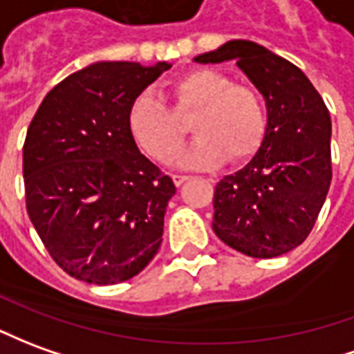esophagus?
<instances>
[{
	"instance_id": "1",
	"label": "esophagus",
	"mask_w": 354,
	"mask_h": 354,
	"mask_svg": "<svg viewBox=\"0 0 354 354\" xmlns=\"http://www.w3.org/2000/svg\"><path fill=\"white\" fill-rule=\"evenodd\" d=\"M189 180V176H184V174H172V182L176 185H182L184 182H187Z\"/></svg>"
}]
</instances>
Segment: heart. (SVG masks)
I'll return each mask as SVG.
<instances>
[{
    "label": "heart",
    "mask_w": 354,
    "mask_h": 354,
    "mask_svg": "<svg viewBox=\"0 0 354 354\" xmlns=\"http://www.w3.org/2000/svg\"><path fill=\"white\" fill-rule=\"evenodd\" d=\"M167 103L143 91L128 111V130L151 159L165 162L184 140V122L197 136L172 160L184 169L216 167L224 159L243 162L259 151L266 132V111L259 91L232 84L230 76L212 68L180 74L167 86Z\"/></svg>",
    "instance_id": "b5f03b06"
}]
</instances>
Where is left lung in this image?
Segmentation results:
<instances>
[{
	"mask_svg": "<svg viewBox=\"0 0 354 354\" xmlns=\"http://www.w3.org/2000/svg\"><path fill=\"white\" fill-rule=\"evenodd\" d=\"M194 61H236L266 103L259 151L216 184L212 230L247 257L288 253L310 234L330 189V113L301 68L254 41L230 39Z\"/></svg>",
	"mask_w": 354,
	"mask_h": 354,
	"instance_id": "obj_1",
	"label": "left lung"
}]
</instances>
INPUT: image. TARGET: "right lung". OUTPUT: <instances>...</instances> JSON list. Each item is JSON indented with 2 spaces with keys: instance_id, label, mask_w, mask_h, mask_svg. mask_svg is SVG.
I'll use <instances>...</instances> for the list:
<instances>
[{
  "instance_id": "right-lung-1",
  "label": "right lung",
  "mask_w": 354,
  "mask_h": 354,
  "mask_svg": "<svg viewBox=\"0 0 354 354\" xmlns=\"http://www.w3.org/2000/svg\"><path fill=\"white\" fill-rule=\"evenodd\" d=\"M170 66L93 63L57 84L28 126L26 211L53 261L76 280L120 283L159 251L176 187L140 153L128 111Z\"/></svg>"
}]
</instances>
